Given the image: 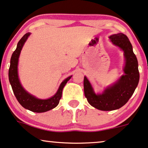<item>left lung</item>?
I'll list each match as a JSON object with an SVG mask.
<instances>
[{
    "label": "left lung",
    "mask_w": 148,
    "mask_h": 148,
    "mask_svg": "<svg viewBox=\"0 0 148 148\" xmlns=\"http://www.w3.org/2000/svg\"><path fill=\"white\" fill-rule=\"evenodd\" d=\"M110 38L114 45L124 51L125 75L106 88L101 94L97 95L86 76L84 78V95L88 102L92 107L102 111L117 110L125 105L133 95L139 80L138 62L128 37L123 33H119L110 36Z\"/></svg>",
    "instance_id": "8db88e82"
}]
</instances>
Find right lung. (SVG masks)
Returning <instances> with one entry per match:
<instances>
[{
  "label": "right lung",
  "mask_w": 148,
  "mask_h": 148,
  "mask_svg": "<svg viewBox=\"0 0 148 148\" xmlns=\"http://www.w3.org/2000/svg\"><path fill=\"white\" fill-rule=\"evenodd\" d=\"M29 35H30L29 32L24 34V36L17 43V48L13 53L9 69V80L12 87L13 93L21 106L32 112L41 113L53 109L58 105L62 95L63 88L67 82L72 77V76H69L61 83L56 93L49 99H40L28 93L22 87L19 81L18 72H17V65H18V60L21 49Z\"/></svg>",
  "instance_id": "obj_1"
}]
</instances>
